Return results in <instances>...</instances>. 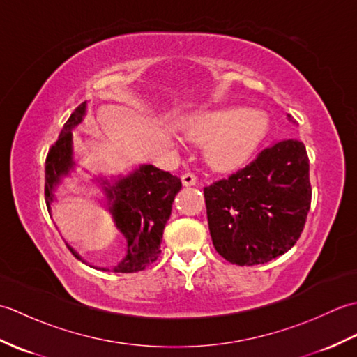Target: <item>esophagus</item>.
Returning <instances> with one entry per match:
<instances>
[{
	"instance_id": "esophagus-1",
	"label": "esophagus",
	"mask_w": 357,
	"mask_h": 357,
	"mask_svg": "<svg viewBox=\"0 0 357 357\" xmlns=\"http://www.w3.org/2000/svg\"><path fill=\"white\" fill-rule=\"evenodd\" d=\"M181 179H183V184L185 187H190V185H196V183H198V179H196V176L193 173H184L183 176H181Z\"/></svg>"
}]
</instances>
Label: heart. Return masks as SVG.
<instances>
[{
    "label": "heart",
    "mask_w": 357,
    "mask_h": 357,
    "mask_svg": "<svg viewBox=\"0 0 357 357\" xmlns=\"http://www.w3.org/2000/svg\"><path fill=\"white\" fill-rule=\"evenodd\" d=\"M268 118L261 110L236 105L195 112L181 123L188 141L204 144V159L218 172L244 165L268 133Z\"/></svg>",
    "instance_id": "b5f03b06"
}]
</instances>
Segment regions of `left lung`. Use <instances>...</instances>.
I'll return each instance as SVG.
<instances>
[{
	"label": "left lung",
	"instance_id": "left-lung-1",
	"mask_svg": "<svg viewBox=\"0 0 357 357\" xmlns=\"http://www.w3.org/2000/svg\"><path fill=\"white\" fill-rule=\"evenodd\" d=\"M204 198L210 236L224 259L257 265L287 253L312 204L304 142H275L244 169L204 188Z\"/></svg>",
	"mask_w": 357,
	"mask_h": 357
}]
</instances>
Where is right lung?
I'll return each mask as SVG.
<instances>
[{
    "label": "right lung",
    "mask_w": 357,
    "mask_h": 357,
    "mask_svg": "<svg viewBox=\"0 0 357 357\" xmlns=\"http://www.w3.org/2000/svg\"><path fill=\"white\" fill-rule=\"evenodd\" d=\"M86 109V101L75 109L45 158L44 193L49 211L52 202L55 201L56 187L73 170L72 130L84 118ZM101 185L107 196V207L116 229L127 239L124 259L113 267V271H141L155 262L161 253L159 247H161L164 227L172 215L174 196L183 187L181 179L169 172L146 164L115 181L101 179ZM69 250L77 259H81L73 248L69 247Z\"/></svg>",
    "instance_id": "add662e5"
}]
</instances>
